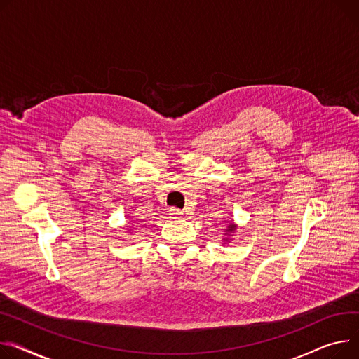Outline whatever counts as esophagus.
Returning <instances> with one entry per match:
<instances>
[{"mask_svg":"<svg viewBox=\"0 0 359 359\" xmlns=\"http://www.w3.org/2000/svg\"><path fill=\"white\" fill-rule=\"evenodd\" d=\"M169 215H170L172 218L176 219V218H180V217H182L183 212H182L180 209H177V208H170V209H169Z\"/></svg>","mask_w":359,"mask_h":359,"instance_id":"esophagus-1","label":"esophagus"}]
</instances>
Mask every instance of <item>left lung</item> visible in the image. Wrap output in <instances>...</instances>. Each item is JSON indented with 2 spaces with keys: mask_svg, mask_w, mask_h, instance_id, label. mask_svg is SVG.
I'll return each mask as SVG.
<instances>
[{
  "mask_svg": "<svg viewBox=\"0 0 359 359\" xmlns=\"http://www.w3.org/2000/svg\"><path fill=\"white\" fill-rule=\"evenodd\" d=\"M232 229H233V228H232V225H231V226H229V231H232Z\"/></svg>",
  "mask_w": 359,
  "mask_h": 359,
  "instance_id": "1",
  "label": "left lung"
}]
</instances>
